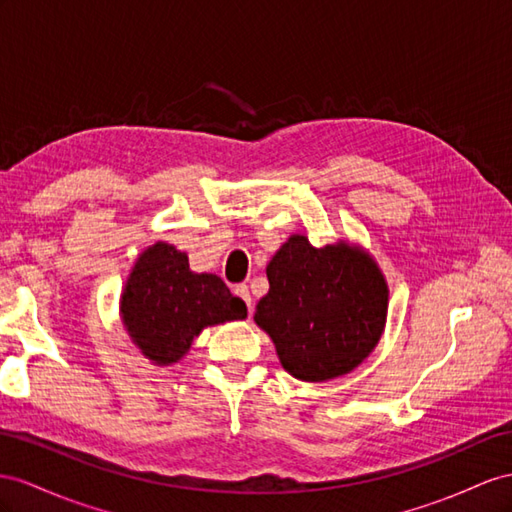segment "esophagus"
<instances>
[{
  "label": "esophagus",
  "instance_id": "esophagus-1",
  "mask_svg": "<svg viewBox=\"0 0 512 512\" xmlns=\"http://www.w3.org/2000/svg\"><path fill=\"white\" fill-rule=\"evenodd\" d=\"M233 294L235 296H240L244 303H246V307H248V311H251V307H253V298H251V292H248V285H235L233 287Z\"/></svg>",
  "mask_w": 512,
  "mask_h": 512
}]
</instances>
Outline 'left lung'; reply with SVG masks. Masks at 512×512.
<instances>
[{"label":"left lung","instance_id":"1","mask_svg":"<svg viewBox=\"0 0 512 512\" xmlns=\"http://www.w3.org/2000/svg\"><path fill=\"white\" fill-rule=\"evenodd\" d=\"M266 274L270 290L257 303L255 324L298 381L350 374L381 342L389 287L363 246L337 240L318 248L294 233L272 255Z\"/></svg>","mask_w":512,"mask_h":512}]
</instances>
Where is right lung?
<instances>
[{
  "label": "right lung",
  "instance_id": "1",
  "mask_svg": "<svg viewBox=\"0 0 512 512\" xmlns=\"http://www.w3.org/2000/svg\"><path fill=\"white\" fill-rule=\"evenodd\" d=\"M119 313L140 355L166 368L188 355L207 326L244 320L246 305L218 274L192 272L186 253L168 242H155L131 268Z\"/></svg>",
  "mask_w": 512,
  "mask_h": 512
}]
</instances>
